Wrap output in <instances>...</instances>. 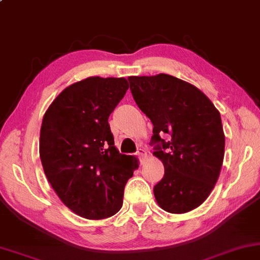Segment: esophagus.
I'll use <instances>...</instances> for the list:
<instances>
[{"instance_id":"esophagus-1","label":"esophagus","mask_w":260,"mask_h":260,"mask_svg":"<svg viewBox=\"0 0 260 260\" xmlns=\"http://www.w3.org/2000/svg\"><path fill=\"white\" fill-rule=\"evenodd\" d=\"M137 154H138V157H139L140 159H145V158H146V155H147L146 151H145V148H143V147L138 148V152H137Z\"/></svg>"}]
</instances>
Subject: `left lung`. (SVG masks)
Segmentation results:
<instances>
[{
    "instance_id": "8db88e82",
    "label": "left lung",
    "mask_w": 260,
    "mask_h": 260,
    "mask_svg": "<svg viewBox=\"0 0 260 260\" xmlns=\"http://www.w3.org/2000/svg\"><path fill=\"white\" fill-rule=\"evenodd\" d=\"M133 99L153 124V154L165 174L154 185L159 207L183 214L202 205L219 178L224 134L219 110L190 83L174 76H131ZM165 134L171 140L161 138Z\"/></svg>"
}]
</instances>
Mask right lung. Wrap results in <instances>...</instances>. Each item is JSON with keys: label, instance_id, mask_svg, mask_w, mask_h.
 <instances>
[{"label": "right lung", "instance_id": "right-lung-1", "mask_svg": "<svg viewBox=\"0 0 260 260\" xmlns=\"http://www.w3.org/2000/svg\"><path fill=\"white\" fill-rule=\"evenodd\" d=\"M129 88L126 78L89 77L65 88L45 113L39 153L61 202L89 220L122 207L123 190L138 168L114 146L109 115Z\"/></svg>", "mask_w": 260, "mask_h": 260}]
</instances>
